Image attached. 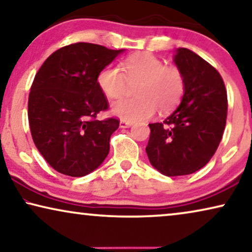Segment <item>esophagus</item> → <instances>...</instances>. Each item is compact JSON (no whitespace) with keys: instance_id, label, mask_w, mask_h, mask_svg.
Listing matches in <instances>:
<instances>
[{"instance_id":"esophagus-1","label":"esophagus","mask_w":252,"mask_h":252,"mask_svg":"<svg viewBox=\"0 0 252 252\" xmlns=\"http://www.w3.org/2000/svg\"><path fill=\"white\" fill-rule=\"evenodd\" d=\"M119 126H120V128H127V127L132 126V123L127 122V120H120Z\"/></svg>"}]
</instances>
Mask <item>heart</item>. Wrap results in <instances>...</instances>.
Returning <instances> with one entry per match:
<instances>
[{"label": "heart", "instance_id": "b5f03b06", "mask_svg": "<svg viewBox=\"0 0 252 252\" xmlns=\"http://www.w3.org/2000/svg\"><path fill=\"white\" fill-rule=\"evenodd\" d=\"M137 98H124L111 105L112 115L127 122L149 119L160 111H168L180 102L186 80L180 67L165 65L150 54H137L122 63V68L109 65L97 75V84L109 98H120L129 85H137Z\"/></svg>", "mask_w": 252, "mask_h": 252}]
</instances>
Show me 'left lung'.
<instances>
[{"label":"left lung","instance_id":"left-lung-1","mask_svg":"<svg viewBox=\"0 0 252 252\" xmlns=\"http://www.w3.org/2000/svg\"><path fill=\"white\" fill-rule=\"evenodd\" d=\"M174 64L185 75L181 103L163 123L149 124L146 148L150 164L167 177L201 170L215 155L227 118V92L212 65L187 48H179Z\"/></svg>","mask_w":252,"mask_h":252}]
</instances>
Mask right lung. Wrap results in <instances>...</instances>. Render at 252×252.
<instances>
[{"label": "right lung", "instance_id": "right-lung-1", "mask_svg": "<svg viewBox=\"0 0 252 252\" xmlns=\"http://www.w3.org/2000/svg\"><path fill=\"white\" fill-rule=\"evenodd\" d=\"M123 51L73 43L51 54L35 74L29 96L31 134L47 163L60 173L84 177L108 156L119 120L96 119L109 106L97 75Z\"/></svg>", "mask_w": 252, "mask_h": 252}]
</instances>
